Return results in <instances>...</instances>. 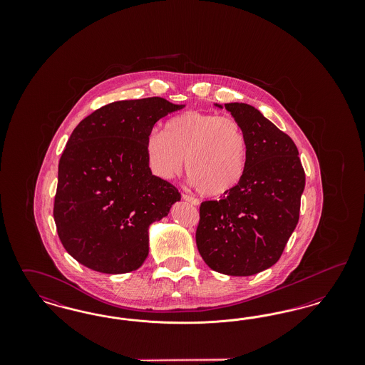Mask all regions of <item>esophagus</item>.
<instances>
[{
	"label": "esophagus",
	"mask_w": 365,
	"mask_h": 365,
	"mask_svg": "<svg viewBox=\"0 0 365 365\" xmlns=\"http://www.w3.org/2000/svg\"><path fill=\"white\" fill-rule=\"evenodd\" d=\"M182 198L185 200V201H187V202H190V204H192V205H198L200 204V201L197 200V198H194V197H191V195H189V194H183L182 195Z\"/></svg>",
	"instance_id": "1"
}]
</instances>
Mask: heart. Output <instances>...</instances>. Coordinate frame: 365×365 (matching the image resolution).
Segmentation results:
<instances>
[{
    "label": "heart",
    "instance_id": "b5f03b06",
    "mask_svg": "<svg viewBox=\"0 0 365 365\" xmlns=\"http://www.w3.org/2000/svg\"><path fill=\"white\" fill-rule=\"evenodd\" d=\"M249 143L242 124L212 112H185L165 124L164 134L152 133L146 157L153 174L171 179L183 170L198 191L219 197L242 179Z\"/></svg>",
    "mask_w": 365,
    "mask_h": 365
}]
</instances>
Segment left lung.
Instances as JSON below:
<instances>
[{
  "instance_id": "obj_1",
  "label": "left lung",
  "mask_w": 365,
  "mask_h": 365,
  "mask_svg": "<svg viewBox=\"0 0 365 365\" xmlns=\"http://www.w3.org/2000/svg\"><path fill=\"white\" fill-rule=\"evenodd\" d=\"M225 108L246 131L247 164L232 190L201 204L195 242L213 271L249 277L280 259L299 219L305 173L293 139L259 109L242 103Z\"/></svg>"
}]
</instances>
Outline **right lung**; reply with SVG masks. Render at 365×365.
<instances>
[{"mask_svg":"<svg viewBox=\"0 0 365 365\" xmlns=\"http://www.w3.org/2000/svg\"><path fill=\"white\" fill-rule=\"evenodd\" d=\"M161 97L94 110L72 131L58 163L53 216L71 256L101 274L138 269L149 255V226L180 200L152 175L146 140L161 118L182 109Z\"/></svg>","mask_w":365,"mask_h":365,"instance_id":"right-lung-1","label":"right lung"}]
</instances>
